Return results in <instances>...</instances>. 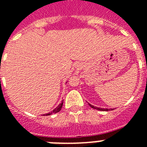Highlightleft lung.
<instances>
[{
  "instance_id": "1",
  "label": "left lung",
  "mask_w": 147,
  "mask_h": 147,
  "mask_svg": "<svg viewBox=\"0 0 147 147\" xmlns=\"http://www.w3.org/2000/svg\"><path fill=\"white\" fill-rule=\"evenodd\" d=\"M88 105H89V106L91 107H92V108H94V109H96V110H98V111H109V109H107V108H100V107H94V106H93V105H92L91 104H89L88 103ZM112 110V109H111Z\"/></svg>"
}]
</instances>
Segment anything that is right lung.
<instances>
[{"mask_svg": "<svg viewBox=\"0 0 147 147\" xmlns=\"http://www.w3.org/2000/svg\"><path fill=\"white\" fill-rule=\"evenodd\" d=\"M62 105H63V100H62V103H61V104H59V105H58L57 107H55V109L53 110V111L49 112V113H48V114H43V116H48V115H51V114H55V113H57V112L60 111H61V109H62Z\"/></svg>", "mask_w": 147, "mask_h": 147, "instance_id": "add662e5", "label": "right lung"}]
</instances>
